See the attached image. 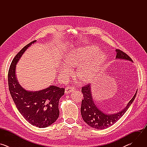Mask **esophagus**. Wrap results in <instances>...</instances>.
<instances>
[{"mask_svg":"<svg viewBox=\"0 0 147 147\" xmlns=\"http://www.w3.org/2000/svg\"><path fill=\"white\" fill-rule=\"evenodd\" d=\"M76 90L75 88L74 87H66L65 88V93L66 94H68V93H70V92H73Z\"/></svg>","mask_w":147,"mask_h":147,"instance_id":"esophagus-1","label":"esophagus"}]
</instances>
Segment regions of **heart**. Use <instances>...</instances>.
I'll return each instance as SVG.
<instances>
[{
    "mask_svg": "<svg viewBox=\"0 0 147 147\" xmlns=\"http://www.w3.org/2000/svg\"><path fill=\"white\" fill-rule=\"evenodd\" d=\"M98 49L95 47L75 49L69 52L64 57L63 61L66 66H62L60 69V73L63 76L69 75L71 71L69 67H78V77L83 81L89 82L93 78L97 68L105 59V55L100 53L92 60L83 63L92 57Z\"/></svg>",
    "mask_w": 147,
    "mask_h": 147,
    "instance_id": "obj_1",
    "label": "heart"
}]
</instances>
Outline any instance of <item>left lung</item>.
<instances>
[{
  "mask_svg": "<svg viewBox=\"0 0 147 147\" xmlns=\"http://www.w3.org/2000/svg\"><path fill=\"white\" fill-rule=\"evenodd\" d=\"M116 51V59L127 60L133 62L130 57L122 51L117 49ZM81 92L83 94L84 99L81 102V113L84 121L92 128L103 130L111 126L123 116L134 101L137 95V90L125 108L117 113L111 115L103 112L95 105L92 96L91 85L90 84L82 87Z\"/></svg>",
  "mask_w": 147,
  "mask_h": 147,
  "instance_id": "left-lung-1",
  "label": "left lung"
}]
</instances>
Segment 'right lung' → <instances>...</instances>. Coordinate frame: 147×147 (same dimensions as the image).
Masks as SVG:
<instances>
[{
  "label": "right lung",
  "mask_w": 147,
  "mask_h": 147,
  "mask_svg": "<svg viewBox=\"0 0 147 147\" xmlns=\"http://www.w3.org/2000/svg\"><path fill=\"white\" fill-rule=\"evenodd\" d=\"M36 40L25 46L14 57L8 73L9 88L12 99L20 113L31 124L45 128L53 123L59 116V101L65 89L55 86L38 91L26 90L18 83L16 67L26 49Z\"/></svg>",
  "instance_id": "1"
}]
</instances>
